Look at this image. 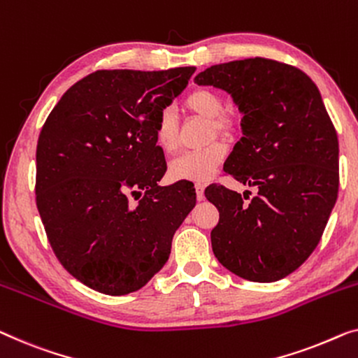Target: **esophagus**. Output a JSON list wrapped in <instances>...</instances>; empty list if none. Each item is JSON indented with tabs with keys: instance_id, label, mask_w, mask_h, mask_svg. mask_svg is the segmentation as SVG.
I'll use <instances>...</instances> for the list:
<instances>
[{
	"instance_id": "obj_1",
	"label": "esophagus",
	"mask_w": 358,
	"mask_h": 358,
	"mask_svg": "<svg viewBox=\"0 0 358 358\" xmlns=\"http://www.w3.org/2000/svg\"><path fill=\"white\" fill-rule=\"evenodd\" d=\"M195 194H196V200H203L205 199V185L201 182L195 184Z\"/></svg>"
}]
</instances>
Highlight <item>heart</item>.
<instances>
[{
	"label": "heart",
	"mask_w": 358,
	"mask_h": 358,
	"mask_svg": "<svg viewBox=\"0 0 358 358\" xmlns=\"http://www.w3.org/2000/svg\"><path fill=\"white\" fill-rule=\"evenodd\" d=\"M184 110L192 116L208 119L210 138L216 136H232L239 126V117L234 111L222 110V96L210 87H196L184 98ZM155 142L166 155L174 153L179 147V122L171 110H163L155 122ZM226 158V147L213 142L196 152L184 153L169 164V174L176 180H195L203 182L216 173Z\"/></svg>",
	"instance_id": "obj_1"
}]
</instances>
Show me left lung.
Masks as SVG:
<instances>
[{"instance_id": "8db88e82", "label": "left lung", "mask_w": 358, "mask_h": 358, "mask_svg": "<svg viewBox=\"0 0 358 358\" xmlns=\"http://www.w3.org/2000/svg\"><path fill=\"white\" fill-rule=\"evenodd\" d=\"M195 82L226 90L239 106L243 137L224 173L258 190L247 201L221 184L205 189L220 211L215 257L248 281L286 278L317 248L339 190L338 134L317 85L266 58L211 66Z\"/></svg>"}]
</instances>
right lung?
Instances as JSON below:
<instances>
[{"label": "right lung", "mask_w": 358, "mask_h": 358, "mask_svg": "<svg viewBox=\"0 0 358 358\" xmlns=\"http://www.w3.org/2000/svg\"><path fill=\"white\" fill-rule=\"evenodd\" d=\"M194 72H92L41 127V222L61 265L93 291L126 295L143 287L168 262L174 232L195 206L192 185H158L166 162L153 134Z\"/></svg>", "instance_id": "right-lung-1"}]
</instances>
